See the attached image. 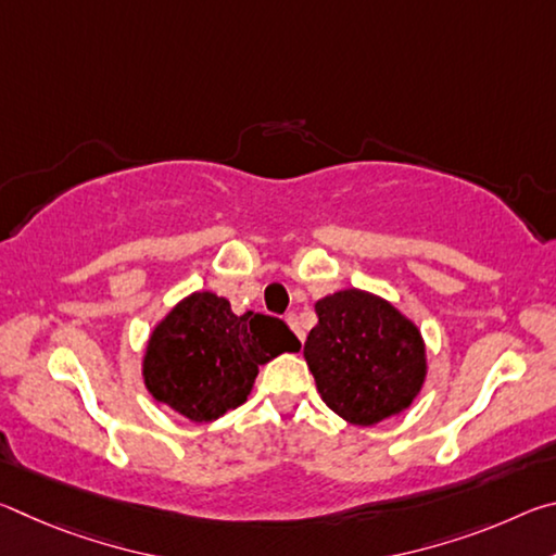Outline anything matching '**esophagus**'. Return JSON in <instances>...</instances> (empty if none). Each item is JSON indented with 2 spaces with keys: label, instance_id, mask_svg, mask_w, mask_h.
<instances>
[{
  "label": "esophagus",
  "instance_id": "1",
  "mask_svg": "<svg viewBox=\"0 0 556 556\" xmlns=\"http://www.w3.org/2000/svg\"><path fill=\"white\" fill-rule=\"evenodd\" d=\"M285 321L289 324V328H291V331H294V333H296V338H299V341H301V343H304V331H301V326H299V318H296V314H287V318H285Z\"/></svg>",
  "mask_w": 556,
  "mask_h": 556
}]
</instances>
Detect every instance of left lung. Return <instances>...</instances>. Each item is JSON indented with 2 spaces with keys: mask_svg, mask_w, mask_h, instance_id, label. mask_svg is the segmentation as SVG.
I'll return each mask as SVG.
<instances>
[{
  "mask_svg": "<svg viewBox=\"0 0 556 556\" xmlns=\"http://www.w3.org/2000/svg\"><path fill=\"white\" fill-rule=\"evenodd\" d=\"M314 308L304 357L328 407L357 427L409 409L429 370L419 326L365 289H341Z\"/></svg>",
  "mask_w": 556,
  "mask_h": 556,
  "instance_id": "8db88e82",
  "label": "left lung"
}]
</instances>
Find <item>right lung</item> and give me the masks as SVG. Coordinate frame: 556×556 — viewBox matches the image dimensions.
I'll use <instances>...</instances> for the list:
<instances>
[{"label": "right lung", "instance_id": "1", "mask_svg": "<svg viewBox=\"0 0 556 556\" xmlns=\"http://www.w3.org/2000/svg\"><path fill=\"white\" fill-rule=\"evenodd\" d=\"M299 348V338L279 318L238 316L228 299L193 291L149 333L142 380L159 404L201 425L248 400L260 365Z\"/></svg>", "mask_w": 556, "mask_h": 556}]
</instances>
